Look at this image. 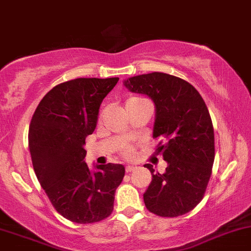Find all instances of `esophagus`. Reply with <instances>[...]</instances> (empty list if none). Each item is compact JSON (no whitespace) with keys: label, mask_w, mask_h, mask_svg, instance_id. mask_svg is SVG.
<instances>
[{"label":"esophagus","mask_w":251,"mask_h":251,"mask_svg":"<svg viewBox=\"0 0 251 251\" xmlns=\"http://www.w3.org/2000/svg\"><path fill=\"white\" fill-rule=\"evenodd\" d=\"M136 169H137V167L130 166V164H128V166H126V168H125L126 173H131V172H133V170H136Z\"/></svg>","instance_id":"esophagus-1"}]
</instances>
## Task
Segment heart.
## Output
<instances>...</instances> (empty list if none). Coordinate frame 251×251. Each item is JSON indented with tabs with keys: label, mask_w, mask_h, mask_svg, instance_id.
I'll return each mask as SVG.
<instances>
[{
	"label": "heart",
	"mask_w": 251,
	"mask_h": 251,
	"mask_svg": "<svg viewBox=\"0 0 251 251\" xmlns=\"http://www.w3.org/2000/svg\"><path fill=\"white\" fill-rule=\"evenodd\" d=\"M139 100H142V99H139V98H131V99H128V100L126 101L125 106L127 107L128 104L136 102V101H139ZM102 117H103V112H101V113H100V119H102ZM123 155L125 156V157H132V156H133V155H134L133 148H131V147H125V148H124Z\"/></svg>",
	"instance_id": "obj_1"
}]
</instances>
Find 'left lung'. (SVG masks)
Wrapping results in <instances>:
<instances>
[{
	"label": "left lung",
	"mask_w": 251,
	"mask_h": 251,
	"mask_svg": "<svg viewBox=\"0 0 251 251\" xmlns=\"http://www.w3.org/2000/svg\"><path fill=\"white\" fill-rule=\"evenodd\" d=\"M132 93L148 95L155 103L153 138L168 163L163 174L145 164L152 180L144 203L159 217L182 216L202 200L214 161V132L205 101L184 79L163 73L130 77L124 82Z\"/></svg>",
	"instance_id": "1"
}]
</instances>
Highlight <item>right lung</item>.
<instances>
[{"mask_svg": "<svg viewBox=\"0 0 251 251\" xmlns=\"http://www.w3.org/2000/svg\"><path fill=\"white\" fill-rule=\"evenodd\" d=\"M119 77L76 78L52 88L33 114L28 145L33 168L53 207L77 224H92L111 216L115 189L123 181V164L84 162L85 137L98 123L99 108Z\"/></svg>", "mask_w": 251, "mask_h": 251, "instance_id": "right-lung-1", "label": "right lung"}]
</instances>
